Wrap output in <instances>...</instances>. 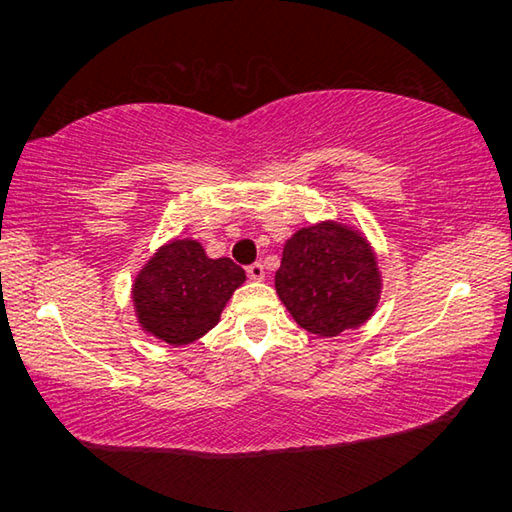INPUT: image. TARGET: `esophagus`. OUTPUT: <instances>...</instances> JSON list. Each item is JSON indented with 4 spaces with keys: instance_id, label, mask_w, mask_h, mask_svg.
<instances>
[{
    "instance_id": "34e87169",
    "label": "esophagus",
    "mask_w": 512,
    "mask_h": 512,
    "mask_svg": "<svg viewBox=\"0 0 512 512\" xmlns=\"http://www.w3.org/2000/svg\"><path fill=\"white\" fill-rule=\"evenodd\" d=\"M246 273H248V277L250 280H255V282H262L264 277H266V271H264V266L259 264V262H255V264H250L248 268H246Z\"/></svg>"
}]
</instances>
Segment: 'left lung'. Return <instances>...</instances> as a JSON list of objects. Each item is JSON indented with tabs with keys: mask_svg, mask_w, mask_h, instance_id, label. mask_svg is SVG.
Masks as SVG:
<instances>
[{
	"mask_svg": "<svg viewBox=\"0 0 512 512\" xmlns=\"http://www.w3.org/2000/svg\"><path fill=\"white\" fill-rule=\"evenodd\" d=\"M275 291L300 327L339 336L361 327L381 298L377 253L361 230L343 221L300 228L282 248Z\"/></svg>",
	"mask_w": 512,
	"mask_h": 512,
	"instance_id": "left-lung-1",
	"label": "left lung"
}]
</instances>
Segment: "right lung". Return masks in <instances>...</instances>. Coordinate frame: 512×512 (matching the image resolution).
<instances>
[{
	"label": "right lung",
	"mask_w": 512,
	"mask_h": 512,
	"mask_svg": "<svg viewBox=\"0 0 512 512\" xmlns=\"http://www.w3.org/2000/svg\"><path fill=\"white\" fill-rule=\"evenodd\" d=\"M244 282L246 271L230 257H207L196 239H171L135 275L131 296L137 323L173 348L194 343L219 323Z\"/></svg>",
	"instance_id": "obj_1"
}]
</instances>
